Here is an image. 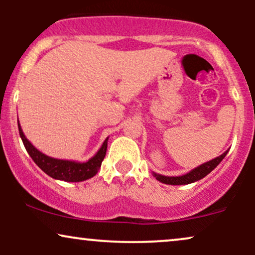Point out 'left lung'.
<instances>
[{
  "instance_id": "8db88e82",
  "label": "left lung",
  "mask_w": 255,
  "mask_h": 255,
  "mask_svg": "<svg viewBox=\"0 0 255 255\" xmlns=\"http://www.w3.org/2000/svg\"><path fill=\"white\" fill-rule=\"evenodd\" d=\"M227 153H228V151H225L224 153L221 154L219 157L210 160V162L204 163V164L199 165L198 168L193 169L192 171L187 172L186 175H182V176H163V175L156 174V172H153V176L156 177L159 182L165 183V184H172V186L193 183V182H195V181H199V180H201V178H204L206 175H209L210 172H211L213 169H215L216 166H217L219 163L223 160V158L227 156Z\"/></svg>"
}]
</instances>
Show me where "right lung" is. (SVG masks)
<instances>
[{"instance_id": "1", "label": "right lung", "mask_w": 255, "mask_h": 255, "mask_svg": "<svg viewBox=\"0 0 255 255\" xmlns=\"http://www.w3.org/2000/svg\"><path fill=\"white\" fill-rule=\"evenodd\" d=\"M19 127V134L21 137L24 146L30 154L33 162L39 166L46 175L55 178V180L67 181V182H80L87 178H91L97 174L99 168H101L102 162H103L105 153H107L108 147V137L104 140L103 145L99 148V151L95 154L91 159L85 163L74 162V160H64V159H56L46 156L38 151L33 145L26 139L24 131L21 129L20 124L17 125Z\"/></svg>"}]
</instances>
